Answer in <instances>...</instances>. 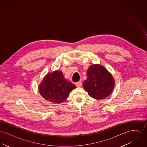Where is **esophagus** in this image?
I'll return each mask as SVG.
<instances>
[{
  "instance_id": "34e87169",
  "label": "esophagus",
  "mask_w": 147,
  "mask_h": 147,
  "mask_svg": "<svg viewBox=\"0 0 147 147\" xmlns=\"http://www.w3.org/2000/svg\"><path fill=\"white\" fill-rule=\"evenodd\" d=\"M76 85L77 87H80L82 85V81L78 82L77 83H76Z\"/></svg>"
}]
</instances>
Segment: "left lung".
Segmentation results:
<instances>
[{
    "instance_id": "left-lung-1",
    "label": "left lung",
    "mask_w": 147,
    "mask_h": 147,
    "mask_svg": "<svg viewBox=\"0 0 147 147\" xmlns=\"http://www.w3.org/2000/svg\"><path fill=\"white\" fill-rule=\"evenodd\" d=\"M86 77L83 86L91 98L101 100L111 94L115 82L105 67L99 64L91 65L87 70Z\"/></svg>"
}]
</instances>
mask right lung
<instances>
[{
  "label": "right lung",
  "instance_id": "obj_1",
  "mask_svg": "<svg viewBox=\"0 0 147 147\" xmlns=\"http://www.w3.org/2000/svg\"><path fill=\"white\" fill-rule=\"evenodd\" d=\"M76 88V86L66 80L62 72L58 70L48 73L38 86L40 94L43 98L57 104L66 100L70 91Z\"/></svg>",
  "mask_w": 147,
  "mask_h": 147
}]
</instances>
